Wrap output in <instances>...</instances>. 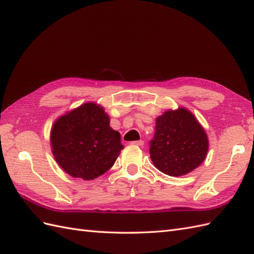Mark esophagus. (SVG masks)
<instances>
[{
	"label": "esophagus",
	"instance_id": "1",
	"mask_svg": "<svg viewBox=\"0 0 254 254\" xmlns=\"http://www.w3.org/2000/svg\"><path fill=\"white\" fill-rule=\"evenodd\" d=\"M132 144L137 145V146H144V140H136V141H132Z\"/></svg>",
	"mask_w": 254,
	"mask_h": 254
}]
</instances>
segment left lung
I'll list each match as a JSON object with an SVG mask.
<instances>
[{"mask_svg": "<svg viewBox=\"0 0 254 254\" xmlns=\"http://www.w3.org/2000/svg\"><path fill=\"white\" fill-rule=\"evenodd\" d=\"M208 149L207 133L190 110H167L156 119L149 152L151 161L162 173L188 174L203 162Z\"/></svg>", "mask_w": 254, "mask_h": 254, "instance_id": "8db88e82", "label": "left lung"}]
</instances>
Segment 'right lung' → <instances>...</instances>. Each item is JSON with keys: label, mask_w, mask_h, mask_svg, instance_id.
<instances>
[{"label": "right lung", "mask_w": 254, "mask_h": 254, "mask_svg": "<svg viewBox=\"0 0 254 254\" xmlns=\"http://www.w3.org/2000/svg\"><path fill=\"white\" fill-rule=\"evenodd\" d=\"M96 103H85L58 118L51 129L56 162L75 179L90 181L114 166L123 149L120 133Z\"/></svg>", "instance_id": "obj_1"}]
</instances>
